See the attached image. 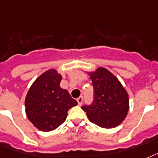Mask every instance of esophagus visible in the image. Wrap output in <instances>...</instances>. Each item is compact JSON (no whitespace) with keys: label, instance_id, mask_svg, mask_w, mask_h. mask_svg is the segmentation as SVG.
Segmentation results:
<instances>
[{"label":"esophagus","instance_id":"esophagus-1","mask_svg":"<svg viewBox=\"0 0 158 158\" xmlns=\"http://www.w3.org/2000/svg\"><path fill=\"white\" fill-rule=\"evenodd\" d=\"M77 101L78 105H79V106H81V105L82 104V101H83L82 96H80V97H78V98L77 99Z\"/></svg>","mask_w":158,"mask_h":158}]
</instances>
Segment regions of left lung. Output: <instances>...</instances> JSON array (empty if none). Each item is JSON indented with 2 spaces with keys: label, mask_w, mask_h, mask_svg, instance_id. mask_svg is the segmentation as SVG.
<instances>
[{
  "label": "left lung",
  "mask_w": 158,
  "mask_h": 158,
  "mask_svg": "<svg viewBox=\"0 0 158 158\" xmlns=\"http://www.w3.org/2000/svg\"><path fill=\"white\" fill-rule=\"evenodd\" d=\"M92 81L95 100L92 105L82 106L89 120L104 129L119 125L129 110V95L118 79L106 68L100 67L87 72Z\"/></svg>",
  "instance_id": "left-lung-1"
}]
</instances>
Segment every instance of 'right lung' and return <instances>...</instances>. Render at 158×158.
<instances>
[{"mask_svg": "<svg viewBox=\"0 0 158 158\" xmlns=\"http://www.w3.org/2000/svg\"><path fill=\"white\" fill-rule=\"evenodd\" d=\"M62 75L51 68L34 81L24 105L27 118L38 129L54 130L65 121L68 111L77 105L65 89L60 87Z\"/></svg>", "mask_w": 158, "mask_h": 158, "instance_id": "1", "label": "right lung"}]
</instances>
